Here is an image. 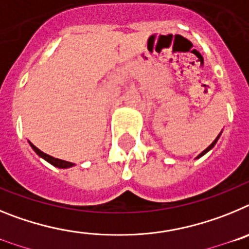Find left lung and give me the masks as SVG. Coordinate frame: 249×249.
I'll return each instance as SVG.
<instances>
[{
    "label": "left lung",
    "mask_w": 249,
    "mask_h": 249,
    "mask_svg": "<svg viewBox=\"0 0 249 249\" xmlns=\"http://www.w3.org/2000/svg\"><path fill=\"white\" fill-rule=\"evenodd\" d=\"M219 136H221V133H219V135H218V136H217V138H215V140H214V141H213V142H212V143H211V144H210V146H208V147H207V148H206V149H204V151H203V152H202V153H201V155H199V156H198V157H197V158H199V157H202V156H203V155H206V153H207V152H208V151H210V149H212V148H213V147H214V144H215V143H217V141H218V138H219Z\"/></svg>",
    "instance_id": "left-lung-1"
}]
</instances>
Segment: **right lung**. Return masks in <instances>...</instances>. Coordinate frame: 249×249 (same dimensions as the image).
Wrapping results in <instances>:
<instances>
[{"label": "right lung", "instance_id": "1", "mask_svg": "<svg viewBox=\"0 0 249 249\" xmlns=\"http://www.w3.org/2000/svg\"><path fill=\"white\" fill-rule=\"evenodd\" d=\"M30 144H31V147L34 148V151L36 152L37 155L39 156V157H42L43 160H47L48 163H51V164H52V166L58 167V168H68V167L73 166V163H71V162H67V160H58V158H54V157H52V156L46 155V153H43V152L41 151V149L37 148V147L35 146V144H32V143H30Z\"/></svg>", "mask_w": 249, "mask_h": 249}]
</instances>
